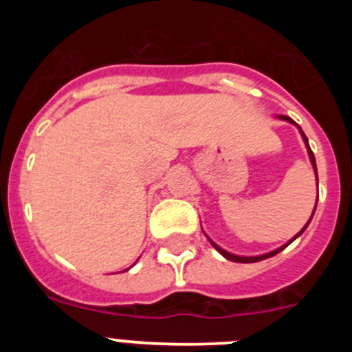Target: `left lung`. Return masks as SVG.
I'll return each instance as SVG.
<instances>
[{"instance_id":"left-lung-1","label":"left lung","mask_w":352,"mask_h":352,"mask_svg":"<svg viewBox=\"0 0 352 352\" xmlns=\"http://www.w3.org/2000/svg\"><path fill=\"white\" fill-rule=\"evenodd\" d=\"M276 118H280V120H284V121H289V123H292V125L296 126L298 130H300V133H301V138H303V142H305V146H307V151H309V158H310V164H312V167H314V173H316V178H317V166H316V157H314V153H312V149H310V146H309V139H307V135H305L303 133V130H301V126L300 125H296V121H292L291 118L289 116H276ZM317 185H319V179H317ZM317 206V204H316ZM314 213H316V208H314ZM314 213H312V217H314ZM312 217H310V220H312ZM310 220L307 223H305L303 226V229H301L300 232H298L296 236H294V238L292 239H289L287 243L285 245H282L280 248H276V250H272V252H268V254H263V256H250V257H247V256H236V254H231V252H227V250H223L222 247H219V245L214 243L213 239L210 238V236L206 234V238L210 239V243L213 245L214 248H217V252H219V254H222L223 257H226V259H229V261H232V263H259V261H263V259H268V257H273V256H276V254H278V252H282L284 250L285 247H289V245L292 243V241H294V239L298 238V236H301L305 232V229H307V227H309V223H310Z\"/></svg>"}]
</instances>
